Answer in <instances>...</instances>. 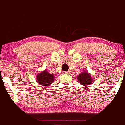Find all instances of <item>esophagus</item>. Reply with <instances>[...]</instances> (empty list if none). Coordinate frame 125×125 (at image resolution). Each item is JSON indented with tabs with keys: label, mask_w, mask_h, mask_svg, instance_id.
Returning <instances> with one entry per match:
<instances>
[{
	"label": "esophagus",
	"mask_w": 125,
	"mask_h": 125,
	"mask_svg": "<svg viewBox=\"0 0 125 125\" xmlns=\"http://www.w3.org/2000/svg\"><path fill=\"white\" fill-rule=\"evenodd\" d=\"M63 74H69L70 72H63Z\"/></svg>",
	"instance_id": "34e87169"
}]
</instances>
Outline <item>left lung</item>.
<instances>
[{"label":"left lung","mask_w":125,"mask_h":125,"mask_svg":"<svg viewBox=\"0 0 125 125\" xmlns=\"http://www.w3.org/2000/svg\"><path fill=\"white\" fill-rule=\"evenodd\" d=\"M78 82L82 85L87 87L90 85L94 81V78L87 71H83L81 74L77 76Z\"/></svg>","instance_id":"left-lung-1"}]
</instances>
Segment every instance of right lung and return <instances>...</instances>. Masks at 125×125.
<instances>
[{
    "label": "right lung",
    "mask_w": 125,
    "mask_h": 125,
    "mask_svg": "<svg viewBox=\"0 0 125 125\" xmlns=\"http://www.w3.org/2000/svg\"><path fill=\"white\" fill-rule=\"evenodd\" d=\"M54 76L51 74L48 71L44 70L39 73L36 75V79L39 84L43 87H48L51 85V84L54 81Z\"/></svg>",
    "instance_id": "add662e5"
}]
</instances>
